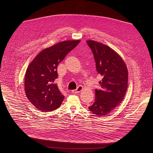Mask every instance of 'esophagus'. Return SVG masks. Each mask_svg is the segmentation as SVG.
Listing matches in <instances>:
<instances>
[{
    "label": "esophagus",
    "mask_w": 153,
    "mask_h": 153,
    "mask_svg": "<svg viewBox=\"0 0 153 153\" xmlns=\"http://www.w3.org/2000/svg\"><path fill=\"white\" fill-rule=\"evenodd\" d=\"M83 90V86L82 85H79L76 90H74L72 91V93L73 94H77L78 93H80Z\"/></svg>",
    "instance_id": "obj_1"
}]
</instances>
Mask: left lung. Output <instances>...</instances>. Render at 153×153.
<instances>
[{
	"label": "left lung",
	"instance_id": "8db88e82",
	"mask_svg": "<svg viewBox=\"0 0 153 153\" xmlns=\"http://www.w3.org/2000/svg\"><path fill=\"white\" fill-rule=\"evenodd\" d=\"M96 62V70L102 76L100 90L96 89L94 102L88 107L93 114H110L123 100L128 88V70L121 57L112 48L94 40H87Z\"/></svg>",
	"mask_w": 153,
	"mask_h": 153
}]
</instances>
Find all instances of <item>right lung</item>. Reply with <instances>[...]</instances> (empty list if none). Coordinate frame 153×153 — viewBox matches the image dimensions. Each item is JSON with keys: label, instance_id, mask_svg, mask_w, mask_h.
I'll use <instances>...</instances> for the list:
<instances>
[{"label": "right lung", "instance_id": "1", "mask_svg": "<svg viewBox=\"0 0 153 153\" xmlns=\"http://www.w3.org/2000/svg\"><path fill=\"white\" fill-rule=\"evenodd\" d=\"M80 42L56 43L40 52L29 65L25 76V91L28 99L40 111H54L62 104L65 97L55 82L57 65Z\"/></svg>", "mask_w": 153, "mask_h": 153}]
</instances>
